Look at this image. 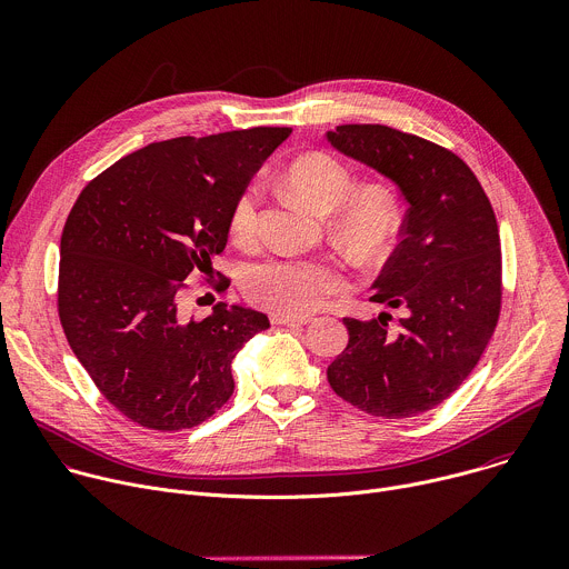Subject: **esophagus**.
I'll return each instance as SVG.
<instances>
[{
    "label": "esophagus",
    "mask_w": 569,
    "mask_h": 569,
    "mask_svg": "<svg viewBox=\"0 0 569 569\" xmlns=\"http://www.w3.org/2000/svg\"><path fill=\"white\" fill-rule=\"evenodd\" d=\"M270 319H272V323H288V327H301V323L312 321V317H308V315L297 317V315H283V312H272Z\"/></svg>",
    "instance_id": "1"
}]
</instances>
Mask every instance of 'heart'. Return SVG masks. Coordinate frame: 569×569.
Masks as SVG:
<instances>
[{"instance_id":"obj_1","label":"heart","mask_w":569,"mask_h":569,"mask_svg":"<svg viewBox=\"0 0 569 569\" xmlns=\"http://www.w3.org/2000/svg\"><path fill=\"white\" fill-rule=\"evenodd\" d=\"M286 182L315 211H333L336 236L356 252H380L398 229L400 209L393 193L382 187L356 191L353 173L336 157L306 154L295 159L286 171ZM261 196L263 189L254 182L233 202L229 231L238 246H250L259 236ZM342 288L345 274L331 261L272 257L242 274V290L252 303L283 315L310 312Z\"/></svg>"}]
</instances>
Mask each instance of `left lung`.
Segmentation results:
<instances>
[{"mask_svg":"<svg viewBox=\"0 0 569 569\" xmlns=\"http://www.w3.org/2000/svg\"><path fill=\"white\" fill-rule=\"evenodd\" d=\"M327 137L410 204L371 297L405 317H345L349 345L329 382L367 415H423L459 389L496 331L502 252L493 207L466 161L423 137L380 123H347Z\"/></svg>","mask_w":569,"mask_h":569,"instance_id":"left-lung-1","label":"left lung"}]
</instances>
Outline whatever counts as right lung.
<instances>
[{"instance_id": "1", "label": "right lung", "mask_w": 569, "mask_h": 569, "mask_svg": "<svg viewBox=\"0 0 569 569\" xmlns=\"http://www.w3.org/2000/svg\"><path fill=\"white\" fill-rule=\"evenodd\" d=\"M290 128L148 143L97 176L60 238L58 315L67 342L114 408L150 430L213 417L233 393L231 360L270 319L218 301L180 310L184 281L224 250L233 202ZM216 290L229 279L216 272Z\"/></svg>"}]
</instances>
